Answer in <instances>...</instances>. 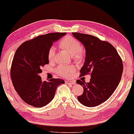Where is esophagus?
I'll return each instance as SVG.
<instances>
[{
  "mask_svg": "<svg viewBox=\"0 0 134 134\" xmlns=\"http://www.w3.org/2000/svg\"><path fill=\"white\" fill-rule=\"evenodd\" d=\"M65 83H67V84H69V85H75L76 83V82L75 80H72V81L67 80V81H65Z\"/></svg>",
  "mask_w": 134,
  "mask_h": 134,
  "instance_id": "34e87169",
  "label": "esophagus"
}]
</instances>
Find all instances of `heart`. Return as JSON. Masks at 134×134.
<instances>
[{
  "mask_svg": "<svg viewBox=\"0 0 134 134\" xmlns=\"http://www.w3.org/2000/svg\"><path fill=\"white\" fill-rule=\"evenodd\" d=\"M59 45L60 48L67 51L72 56L75 60H80L83 57V52L81 50L80 42L71 36H65L60 41ZM55 49L53 47H51L48 51V59L52 60L54 57ZM74 70L73 66H65L60 65L58 68V71L60 74L64 77H69L70 73Z\"/></svg>",
  "mask_w": 134,
  "mask_h": 134,
  "instance_id": "b5f03b06",
  "label": "heart"
}]
</instances>
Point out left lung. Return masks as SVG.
Here are the masks:
<instances>
[{
	"instance_id": "left-lung-1",
	"label": "left lung",
	"mask_w": 134,
	"mask_h": 134,
	"mask_svg": "<svg viewBox=\"0 0 134 134\" xmlns=\"http://www.w3.org/2000/svg\"><path fill=\"white\" fill-rule=\"evenodd\" d=\"M72 34L85 49V62L80 70V76L91 74L89 82L77 81L83 88V93L77 99L86 107L98 106L106 101L119 85L123 71L122 60L110 43L87 34Z\"/></svg>"
}]
</instances>
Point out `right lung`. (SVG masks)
Segmentation results:
<instances>
[{
  "label": "right lung",
  "mask_w": 134,
  "mask_h": 134,
  "mask_svg": "<svg viewBox=\"0 0 134 134\" xmlns=\"http://www.w3.org/2000/svg\"><path fill=\"white\" fill-rule=\"evenodd\" d=\"M66 33H50L26 41L18 47L13 57L11 78L18 95L26 103L35 107L46 106L53 99L57 86L64 80L52 78L42 81V67L49 64L48 51Z\"/></svg>",
  "instance_id": "right-lung-1"
}]
</instances>
